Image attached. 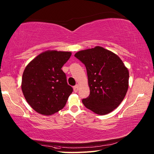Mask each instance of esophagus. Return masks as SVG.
Instances as JSON below:
<instances>
[{
    "instance_id": "obj_1",
    "label": "esophagus",
    "mask_w": 154,
    "mask_h": 154,
    "mask_svg": "<svg viewBox=\"0 0 154 154\" xmlns=\"http://www.w3.org/2000/svg\"><path fill=\"white\" fill-rule=\"evenodd\" d=\"M73 90L75 93H77L78 90H79V85H76L73 87Z\"/></svg>"
}]
</instances>
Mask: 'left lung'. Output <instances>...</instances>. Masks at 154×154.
Instances as JSON below:
<instances>
[{"instance_id": "1", "label": "left lung", "mask_w": 154, "mask_h": 154, "mask_svg": "<svg viewBox=\"0 0 154 154\" xmlns=\"http://www.w3.org/2000/svg\"><path fill=\"white\" fill-rule=\"evenodd\" d=\"M75 57L87 69L90 94L82 100L85 106L99 115L116 109L128 89L129 72L120 58L100 46L78 51Z\"/></svg>"}]
</instances>
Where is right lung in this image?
<instances>
[{"label": "right lung", "instance_id": "right-lung-1", "mask_svg": "<svg viewBox=\"0 0 154 154\" xmlns=\"http://www.w3.org/2000/svg\"><path fill=\"white\" fill-rule=\"evenodd\" d=\"M71 55L69 51H47L38 55L25 68L22 93L37 112L51 115L65 106L73 88L67 84L61 67Z\"/></svg>", "mask_w": 154, "mask_h": 154}]
</instances>
